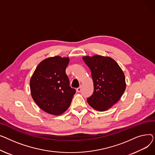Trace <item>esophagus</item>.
Listing matches in <instances>:
<instances>
[{"mask_svg":"<svg viewBox=\"0 0 155 155\" xmlns=\"http://www.w3.org/2000/svg\"><path fill=\"white\" fill-rule=\"evenodd\" d=\"M81 87H82V86H81L80 87H78V88H77V89H76V90H77V92L79 93V92L81 91Z\"/></svg>","mask_w":155,"mask_h":155,"instance_id":"1","label":"esophagus"}]
</instances>
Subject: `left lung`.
<instances>
[{
  "instance_id": "1",
  "label": "left lung",
  "mask_w": 155,
  "mask_h": 155,
  "mask_svg": "<svg viewBox=\"0 0 155 155\" xmlns=\"http://www.w3.org/2000/svg\"><path fill=\"white\" fill-rule=\"evenodd\" d=\"M83 59L91 71L93 94L87 99L94 110L104 111L119 101L126 89L124 72L111 58L95 55Z\"/></svg>"
}]
</instances>
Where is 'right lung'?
<instances>
[{"label": "right lung", "mask_w": 155, "mask_h": 155, "mask_svg": "<svg viewBox=\"0 0 155 155\" xmlns=\"http://www.w3.org/2000/svg\"><path fill=\"white\" fill-rule=\"evenodd\" d=\"M69 58L54 56L41 61L30 80L34 101L44 111L60 115L69 107L76 90L69 86L66 69Z\"/></svg>", "instance_id": "obj_1"}]
</instances>
